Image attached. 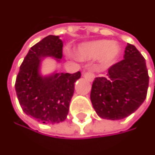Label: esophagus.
Instances as JSON below:
<instances>
[{"label":"esophagus","instance_id":"esophagus-1","mask_svg":"<svg viewBox=\"0 0 155 155\" xmlns=\"http://www.w3.org/2000/svg\"><path fill=\"white\" fill-rule=\"evenodd\" d=\"M83 75H84V77L85 79H87L89 81H91V82H92L94 81V79H95V74H93L92 72H91V71H88V72H84L83 73Z\"/></svg>","mask_w":155,"mask_h":155}]
</instances>
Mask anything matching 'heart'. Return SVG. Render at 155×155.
<instances>
[{
  "label": "heart",
  "mask_w": 155,
  "mask_h": 155,
  "mask_svg": "<svg viewBox=\"0 0 155 155\" xmlns=\"http://www.w3.org/2000/svg\"><path fill=\"white\" fill-rule=\"evenodd\" d=\"M121 53L118 44L110 40H96L81 44L78 48L76 55L82 60L99 58L102 67L110 66L117 59Z\"/></svg>",
  "instance_id": "obj_1"
}]
</instances>
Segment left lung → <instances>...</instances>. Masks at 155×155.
<instances>
[{
    "label": "left lung",
    "mask_w": 155,
    "mask_h": 155,
    "mask_svg": "<svg viewBox=\"0 0 155 155\" xmlns=\"http://www.w3.org/2000/svg\"><path fill=\"white\" fill-rule=\"evenodd\" d=\"M123 58L109 68L107 77H97L93 82L91 101L101 118H125L145 100L149 80L145 59L130 44Z\"/></svg>",
    "instance_id": "1"
}]
</instances>
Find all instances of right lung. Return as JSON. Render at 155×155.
<instances>
[{"label": "right lung", "mask_w": 155, "mask_h": 155, "mask_svg": "<svg viewBox=\"0 0 155 155\" xmlns=\"http://www.w3.org/2000/svg\"><path fill=\"white\" fill-rule=\"evenodd\" d=\"M45 57L60 62L63 41L59 36L49 35L29 49L20 66L15 89L27 115L39 123L54 124L66 119L74 83L81 74L80 71L74 74L55 72L44 76L40 73V66Z\"/></svg>", "instance_id": "right-lung-1"}]
</instances>
